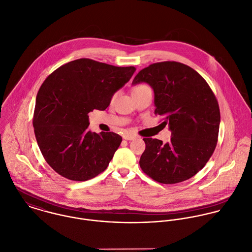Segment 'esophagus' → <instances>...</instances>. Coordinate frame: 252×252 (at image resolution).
<instances>
[{
    "instance_id": "obj_1",
    "label": "esophagus",
    "mask_w": 252,
    "mask_h": 252,
    "mask_svg": "<svg viewBox=\"0 0 252 252\" xmlns=\"http://www.w3.org/2000/svg\"><path fill=\"white\" fill-rule=\"evenodd\" d=\"M123 138H124L125 140H133V139L135 138V136H134L133 134H130V133H125V134L123 135Z\"/></svg>"
}]
</instances>
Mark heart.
<instances>
[{
    "label": "heart",
    "mask_w": 252,
    "mask_h": 252,
    "mask_svg": "<svg viewBox=\"0 0 252 252\" xmlns=\"http://www.w3.org/2000/svg\"><path fill=\"white\" fill-rule=\"evenodd\" d=\"M143 88H147V86H138L134 89V91H137V90H140V89H143Z\"/></svg>",
    "instance_id": "b5f03b06"
}]
</instances>
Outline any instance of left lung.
Masks as SVG:
<instances>
[{
  "mask_svg": "<svg viewBox=\"0 0 252 252\" xmlns=\"http://www.w3.org/2000/svg\"><path fill=\"white\" fill-rule=\"evenodd\" d=\"M148 84L154 91L155 114L163 117L170 142L144 138L139 164L152 179L175 184L197 174L215 150L220 111L211 89L191 67L175 62L154 63L142 69L132 85Z\"/></svg>",
  "mask_w": 252,
  "mask_h": 252,
  "instance_id": "1",
  "label": "left lung"
}]
</instances>
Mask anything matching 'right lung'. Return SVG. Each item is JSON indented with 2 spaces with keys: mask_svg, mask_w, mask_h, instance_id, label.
<instances>
[{
  "mask_svg": "<svg viewBox=\"0 0 252 252\" xmlns=\"http://www.w3.org/2000/svg\"><path fill=\"white\" fill-rule=\"evenodd\" d=\"M135 70L81 58L62 65L43 83L33 126L40 150L58 174L86 181L107 168L122 137L89 130V113L105 110Z\"/></svg>",
  "mask_w": 252,
  "mask_h": 252,
  "instance_id": "add662e5",
  "label": "right lung"
}]
</instances>
